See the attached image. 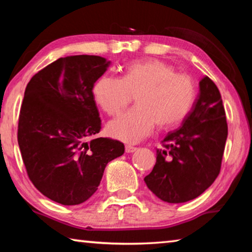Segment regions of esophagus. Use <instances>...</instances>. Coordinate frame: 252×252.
<instances>
[{
  "mask_svg": "<svg viewBox=\"0 0 252 252\" xmlns=\"http://www.w3.org/2000/svg\"><path fill=\"white\" fill-rule=\"evenodd\" d=\"M135 150H136V148L133 147V146H130V144L126 146V153H132V152H134Z\"/></svg>",
  "mask_w": 252,
  "mask_h": 252,
  "instance_id": "34e87169",
  "label": "esophagus"
}]
</instances>
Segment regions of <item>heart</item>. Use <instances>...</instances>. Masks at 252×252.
I'll return each mask as SVG.
<instances>
[{
    "instance_id": "obj_1",
    "label": "heart",
    "mask_w": 252,
    "mask_h": 252,
    "mask_svg": "<svg viewBox=\"0 0 252 252\" xmlns=\"http://www.w3.org/2000/svg\"><path fill=\"white\" fill-rule=\"evenodd\" d=\"M136 94V106L108 125L109 134L123 142L141 141L157 123L171 126L181 122L195 100V87L189 75L176 73L158 60L127 65L122 78L103 75L93 87V96L109 116H117Z\"/></svg>"
}]
</instances>
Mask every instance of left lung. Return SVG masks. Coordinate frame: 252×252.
Returning <instances> with one entry per match:
<instances>
[{
  "instance_id": "1",
  "label": "left lung",
  "mask_w": 252,
  "mask_h": 252,
  "mask_svg": "<svg viewBox=\"0 0 252 252\" xmlns=\"http://www.w3.org/2000/svg\"><path fill=\"white\" fill-rule=\"evenodd\" d=\"M228 136L224 108L217 85L208 76L179 129L169 132L157 162L144 178L162 201L182 203L203 193L218 177Z\"/></svg>"
}]
</instances>
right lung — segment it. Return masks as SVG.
<instances>
[{
    "mask_svg": "<svg viewBox=\"0 0 252 252\" xmlns=\"http://www.w3.org/2000/svg\"><path fill=\"white\" fill-rule=\"evenodd\" d=\"M111 61L71 55L45 66L30 80L20 111L18 142L28 176L53 201L75 206L97 190L110 161L125 144L99 133L93 87Z\"/></svg>",
    "mask_w": 252,
    "mask_h": 252,
    "instance_id": "add662e5",
    "label": "right lung"
}]
</instances>
